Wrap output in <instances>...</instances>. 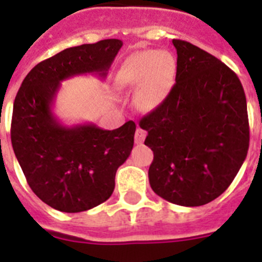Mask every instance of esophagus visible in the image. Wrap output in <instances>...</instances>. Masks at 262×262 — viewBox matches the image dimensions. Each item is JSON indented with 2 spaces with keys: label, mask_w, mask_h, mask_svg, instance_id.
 I'll list each match as a JSON object with an SVG mask.
<instances>
[{
  "label": "esophagus",
  "mask_w": 262,
  "mask_h": 262,
  "mask_svg": "<svg viewBox=\"0 0 262 262\" xmlns=\"http://www.w3.org/2000/svg\"><path fill=\"white\" fill-rule=\"evenodd\" d=\"M145 137H146V132H145L144 129H141V127H137V130H136V135H135L136 144H142Z\"/></svg>",
  "instance_id": "1"
}]
</instances>
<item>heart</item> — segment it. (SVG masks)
<instances>
[{"instance_id":"b5f03b06","label":"heart","mask_w":262,"mask_h":262,"mask_svg":"<svg viewBox=\"0 0 262 262\" xmlns=\"http://www.w3.org/2000/svg\"><path fill=\"white\" fill-rule=\"evenodd\" d=\"M177 62L166 50H141L129 56L118 70L121 89H135V105L141 112L155 111L166 98L174 81Z\"/></svg>"}]
</instances>
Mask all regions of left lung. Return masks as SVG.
Returning <instances> with one entry per match:
<instances>
[{"label": "left lung", "mask_w": 262, "mask_h": 262, "mask_svg": "<svg viewBox=\"0 0 262 262\" xmlns=\"http://www.w3.org/2000/svg\"><path fill=\"white\" fill-rule=\"evenodd\" d=\"M176 83L140 120L153 150V192L182 206H201L225 192L249 148L247 98L237 74L219 58L182 39Z\"/></svg>", "instance_id": "obj_1"}]
</instances>
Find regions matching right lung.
Returning <instances> with one entry per match:
<instances>
[{
  "instance_id": "add662e5",
  "label": "right lung",
  "mask_w": 262,
  "mask_h": 262,
  "mask_svg": "<svg viewBox=\"0 0 262 262\" xmlns=\"http://www.w3.org/2000/svg\"><path fill=\"white\" fill-rule=\"evenodd\" d=\"M121 46V39L111 38L57 53L30 70L15 96L14 155L34 194L60 212H83L106 201L133 149V121L114 130L94 124L69 127L52 111L61 81L86 73L105 78Z\"/></svg>"
}]
</instances>
